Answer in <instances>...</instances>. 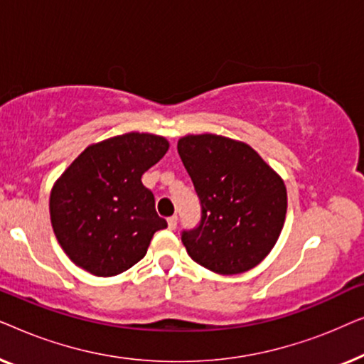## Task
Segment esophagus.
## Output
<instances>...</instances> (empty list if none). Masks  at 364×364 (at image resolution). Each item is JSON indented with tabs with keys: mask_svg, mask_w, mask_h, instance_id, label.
<instances>
[{
	"mask_svg": "<svg viewBox=\"0 0 364 364\" xmlns=\"http://www.w3.org/2000/svg\"><path fill=\"white\" fill-rule=\"evenodd\" d=\"M177 222H178L177 215H172V217H168V218H167L168 228H171V230H176V228H177Z\"/></svg>",
	"mask_w": 364,
	"mask_h": 364,
	"instance_id": "obj_1",
	"label": "esophagus"
}]
</instances>
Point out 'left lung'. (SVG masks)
<instances>
[{
  "label": "left lung",
  "mask_w": 364,
  "mask_h": 364,
  "mask_svg": "<svg viewBox=\"0 0 364 364\" xmlns=\"http://www.w3.org/2000/svg\"><path fill=\"white\" fill-rule=\"evenodd\" d=\"M177 151L200 202V222L181 233L188 255L222 275L258 265L285 222V183L250 146L232 139L186 136Z\"/></svg>",
  "instance_id": "8db88e82"
}]
</instances>
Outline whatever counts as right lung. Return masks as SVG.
<instances>
[{
	"label": "right lung",
	"instance_id": "1",
	"mask_svg": "<svg viewBox=\"0 0 364 364\" xmlns=\"http://www.w3.org/2000/svg\"><path fill=\"white\" fill-rule=\"evenodd\" d=\"M168 142L129 132L89 146L54 183L51 223L68 257L96 277H114L144 258L152 235L167 227L142 173Z\"/></svg>",
	"mask_w": 364,
	"mask_h": 364
}]
</instances>
